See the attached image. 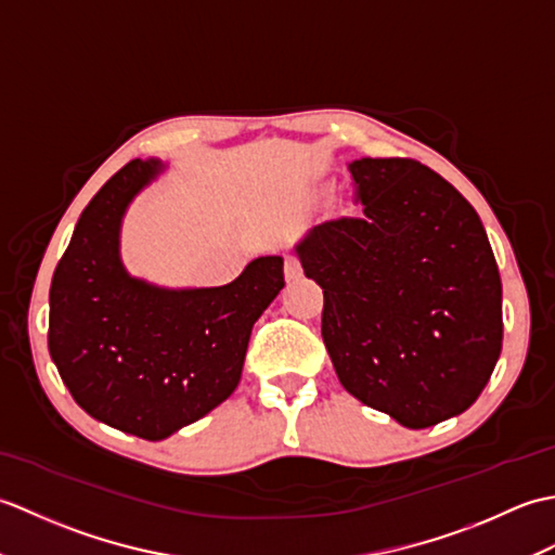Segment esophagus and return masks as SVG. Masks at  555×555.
<instances>
[{
  "label": "esophagus",
  "instance_id": "esophagus-1",
  "mask_svg": "<svg viewBox=\"0 0 555 555\" xmlns=\"http://www.w3.org/2000/svg\"><path fill=\"white\" fill-rule=\"evenodd\" d=\"M284 274H286V281L300 279L302 267H300V257L298 255H286L284 257Z\"/></svg>",
  "mask_w": 555,
  "mask_h": 555
}]
</instances>
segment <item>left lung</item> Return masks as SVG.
<instances>
[{"label": "left lung", "instance_id": "obj_1", "mask_svg": "<svg viewBox=\"0 0 555 555\" xmlns=\"http://www.w3.org/2000/svg\"><path fill=\"white\" fill-rule=\"evenodd\" d=\"M348 169L356 215L298 245L324 291V346L350 396L403 427H431L473 405L499 362L496 257L475 207L417 159Z\"/></svg>", "mask_w": 555, "mask_h": 555}]
</instances>
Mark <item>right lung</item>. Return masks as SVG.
<instances>
[{
    "label": "right lung",
    "mask_w": 555,
    "mask_h": 555,
    "mask_svg": "<svg viewBox=\"0 0 555 555\" xmlns=\"http://www.w3.org/2000/svg\"><path fill=\"white\" fill-rule=\"evenodd\" d=\"M159 171V162H128L82 209L54 269L47 332L76 403L147 441L167 439L233 393L253 324L286 286L281 257L253 259L219 288L167 291L128 276L121 217Z\"/></svg>",
    "instance_id": "add662e5"
}]
</instances>
